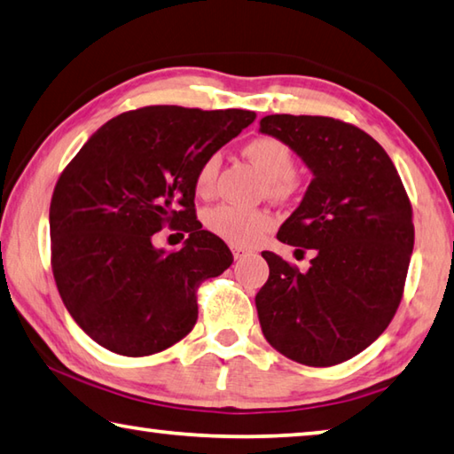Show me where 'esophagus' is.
Returning <instances> with one entry per match:
<instances>
[{"label": "esophagus", "mask_w": 454, "mask_h": 454, "mask_svg": "<svg viewBox=\"0 0 454 454\" xmlns=\"http://www.w3.org/2000/svg\"><path fill=\"white\" fill-rule=\"evenodd\" d=\"M232 254H234V260H244L248 258V255H252V252L246 248H232Z\"/></svg>", "instance_id": "obj_1"}]
</instances>
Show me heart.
Masks as SVG:
<instances>
[{"label":"heart","mask_w":454,"mask_h":454,"mask_svg":"<svg viewBox=\"0 0 454 454\" xmlns=\"http://www.w3.org/2000/svg\"><path fill=\"white\" fill-rule=\"evenodd\" d=\"M244 154L268 178V192L276 199H284L294 188V154L290 146L274 137L254 138L244 146ZM220 159L212 154L206 159L194 176V188L200 196H208L216 184ZM204 224L212 234L232 246H252L268 232L274 218L266 210L240 208L232 204H220L204 214Z\"/></svg>","instance_id":"heart-1"}]
</instances>
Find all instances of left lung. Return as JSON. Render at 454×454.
I'll list each match as a JSON object with an SVG mask.
<instances>
[{
	"mask_svg": "<svg viewBox=\"0 0 454 454\" xmlns=\"http://www.w3.org/2000/svg\"><path fill=\"white\" fill-rule=\"evenodd\" d=\"M260 133L290 146L313 176L278 232L279 242L313 250L309 270L262 252L270 266L255 295L263 337L298 364H343L399 308L415 242L409 196L383 146L348 122L268 114Z\"/></svg>",
	"mask_w": 454,
	"mask_h": 454,
	"instance_id": "1",
	"label": "left lung"
}]
</instances>
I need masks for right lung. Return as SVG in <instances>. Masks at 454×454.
Segmentation results:
<instances>
[{"instance_id":"add662e5","label":"right lung","mask_w":454,"mask_h":454,"mask_svg":"<svg viewBox=\"0 0 454 454\" xmlns=\"http://www.w3.org/2000/svg\"><path fill=\"white\" fill-rule=\"evenodd\" d=\"M254 119L244 109L143 106L105 122L67 164L49 208L51 268L90 340L143 357L191 333L196 287L234 262L196 220V170ZM164 223L189 234L178 253L153 248Z\"/></svg>"}]
</instances>
